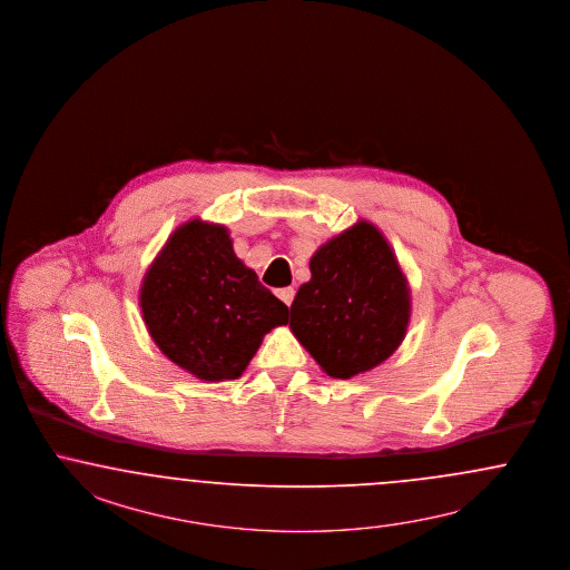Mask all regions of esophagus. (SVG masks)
<instances>
[{
	"label": "esophagus",
	"mask_w": 570,
	"mask_h": 570,
	"mask_svg": "<svg viewBox=\"0 0 570 570\" xmlns=\"http://www.w3.org/2000/svg\"><path fill=\"white\" fill-rule=\"evenodd\" d=\"M276 295H278V299L283 302V304H287V306H292V302H294V287H283V289H278L276 292Z\"/></svg>",
	"instance_id": "1"
}]
</instances>
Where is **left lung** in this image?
I'll list each match as a JSON object with an SVG mask.
<instances>
[{
    "instance_id": "obj_1",
    "label": "left lung",
    "mask_w": 570,
    "mask_h": 570,
    "mask_svg": "<svg viewBox=\"0 0 570 570\" xmlns=\"http://www.w3.org/2000/svg\"><path fill=\"white\" fill-rule=\"evenodd\" d=\"M411 289L384 233L358 220L311 257L292 304L297 342L335 380L382 365L403 344Z\"/></svg>"
}]
</instances>
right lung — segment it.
<instances>
[{"label": "right lung", "instance_id": "add662e5", "mask_svg": "<svg viewBox=\"0 0 570 570\" xmlns=\"http://www.w3.org/2000/svg\"><path fill=\"white\" fill-rule=\"evenodd\" d=\"M140 311L157 348L203 382L240 377L289 316L237 257L228 228L202 218L180 224L150 262Z\"/></svg>", "mask_w": 570, "mask_h": 570}]
</instances>
